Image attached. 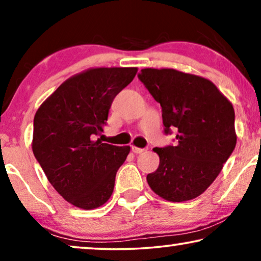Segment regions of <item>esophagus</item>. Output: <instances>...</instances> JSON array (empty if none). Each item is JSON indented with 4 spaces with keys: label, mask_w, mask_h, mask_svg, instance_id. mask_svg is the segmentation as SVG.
Returning <instances> with one entry per match:
<instances>
[{
    "label": "esophagus",
    "mask_w": 261,
    "mask_h": 261,
    "mask_svg": "<svg viewBox=\"0 0 261 261\" xmlns=\"http://www.w3.org/2000/svg\"><path fill=\"white\" fill-rule=\"evenodd\" d=\"M132 151H133L135 154H139V153L145 152L146 148H139V147H135V146H132Z\"/></svg>",
    "instance_id": "1"
}]
</instances>
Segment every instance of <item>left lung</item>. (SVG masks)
I'll list each match as a JSON object with an SVG mask.
<instances>
[{"label": "left lung", "instance_id": "8db88e82", "mask_svg": "<svg viewBox=\"0 0 261 261\" xmlns=\"http://www.w3.org/2000/svg\"><path fill=\"white\" fill-rule=\"evenodd\" d=\"M162 106L165 134L177 129V144L155 147L160 163L147 174L156 195L184 202L203 194L216 179L235 145L231 103L205 78L173 69H144L138 74Z\"/></svg>", "mask_w": 261, "mask_h": 261}]
</instances>
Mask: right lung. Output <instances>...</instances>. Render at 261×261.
<instances>
[{
  "mask_svg": "<svg viewBox=\"0 0 261 261\" xmlns=\"http://www.w3.org/2000/svg\"><path fill=\"white\" fill-rule=\"evenodd\" d=\"M137 67H97L64 82L34 116V156L63 198L82 209L105 204L129 146L95 140L103 132L115 96Z\"/></svg>",
  "mask_w": 261,
  "mask_h": 261,
  "instance_id": "obj_1",
  "label": "right lung"
}]
</instances>
